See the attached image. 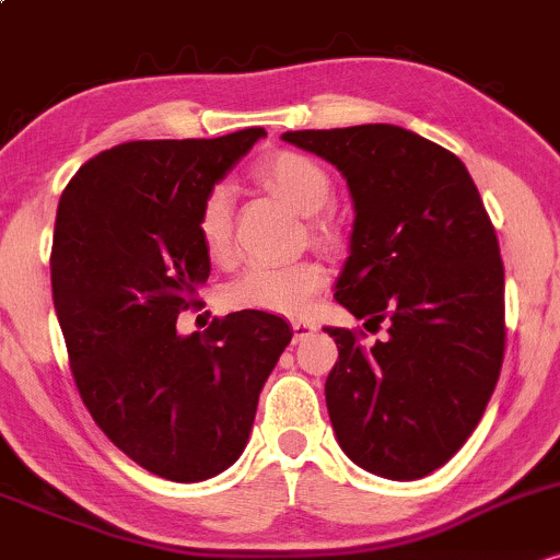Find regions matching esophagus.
Instances as JSON below:
<instances>
[{"label": "esophagus", "mask_w": 560, "mask_h": 560, "mask_svg": "<svg viewBox=\"0 0 560 560\" xmlns=\"http://www.w3.org/2000/svg\"><path fill=\"white\" fill-rule=\"evenodd\" d=\"M291 328H293V341H304V338H310L312 332L317 330V325H314L312 319H293Z\"/></svg>", "instance_id": "esophagus-1"}]
</instances>
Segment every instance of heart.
I'll list each match as a JSON object with an SVG mask.
<instances>
[{
  "instance_id": "heart-1",
  "label": "heart",
  "mask_w": 560,
  "mask_h": 560,
  "mask_svg": "<svg viewBox=\"0 0 560 560\" xmlns=\"http://www.w3.org/2000/svg\"><path fill=\"white\" fill-rule=\"evenodd\" d=\"M259 185L278 192L301 213H310V235L317 243H338V222L325 209L332 200V177L328 168L299 150H275L254 163ZM196 230L206 256L213 264L232 259V198L228 187L217 185L198 206ZM325 285V267L314 259L293 264H250L246 272L224 288V304L232 310H254L275 314H299L312 306Z\"/></svg>"
}]
</instances>
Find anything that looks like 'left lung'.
Segmentation results:
<instances>
[{"label": "left lung", "mask_w": 560, "mask_h": 560, "mask_svg": "<svg viewBox=\"0 0 560 560\" xmlns=\"http://www.w3.org/2000/svg\"><path fill=\"white\" fill-rule=\"evenodd\" d=\"M330 161L354 198L351 254L336 301L386 325L325 328L338 362L325 381L338 444L386 479H423L466 444L505 354V269L468 168L442 144L392 127L285 131Z\"/></svg>", "instance_id": "8db88e82"}]
</instances>
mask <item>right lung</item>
<instances>
[{"mask_svg": "<svg viewBox=\"0 0 560 560\" xmlns=\"http://www.w3.org/2000/svg\"><path fill=\"white\" fill-rule=\"evenodd\" d=\"M261 127L217 140H135L103 150L62 190L52 301L73 381L94 423L137 466L203 481L241 457L267 375L293 330L278 314L232 312L179 336L203 306L211 261L196 230L206 192Z\"/></svg>", "mask_w": 560, "mask_h": 560, "instance_id": "obj_1", "label": "right lung"}]
</instances>
